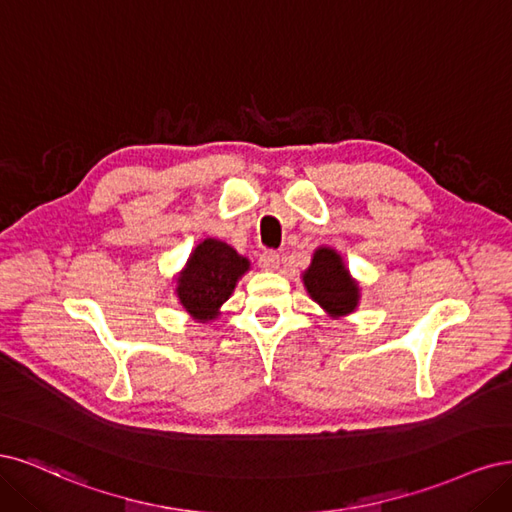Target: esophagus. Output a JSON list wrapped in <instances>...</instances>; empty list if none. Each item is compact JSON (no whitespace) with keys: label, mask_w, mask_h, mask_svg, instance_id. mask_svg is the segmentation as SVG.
I'll return each mask as SVG.
<instances>
[{"label":"esophagus","mask_w":512,"mask_h":512,"mask_svg":"<svg viewBox=\"0 0 512 512\" xmlns=\"http://www.w3.org/2000/svg\"><path fill=\"white\" fill-rule=\"evenodd\" d=\"M280 266V255L276 251H266L259 255V268L266 272H276Z\"/></svg>","instance_id":"obj_1"}]
</instances>
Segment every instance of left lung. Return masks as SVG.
I'll return each instance as SVG.
<instances>
[{
	"label": "left lung",
	"mask_w": 512,
	"mask_h": 512,
	"mask_svg": "<svg viewBox=\"0 0 512 512\" xmlns=\"http://www.w3.org/2000/svg\"><path fill=\"white\" fill-rule=\"evenodd\" d=\"M302 283L310 300L317 302L327 317H349L359 306L361 287L332 246H319L312 253L310 266L302 272Z\"/></svg>",
	"instance_id": "8db88e82"
}]
</instances>
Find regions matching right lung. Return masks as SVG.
I'll return each instance as SVG.
<instances>
[{
    "label": "right lung",
    "mask_w": 512,
    "mask_h": 512,
    "mask_svg": "<svg viewBox=\"0 0 512 512\" xmlns=\"http://www.w3.org/2000/svg\"><path fill=\"white\" fill-rule=\"evenodd\" d=\"M251 261L219 238H206L191 251L185 268L174 276L178 304L197 323L219 319Z\"/></svg>",
    "instance_id": "1"
}]
</instances>
